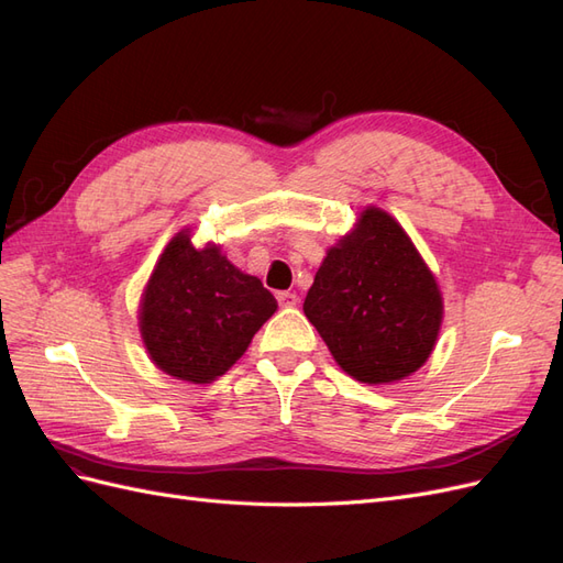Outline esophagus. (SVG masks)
<instances>
[{"label":"esophagus","mask_w":563,"mask_h":563,"mask_svg":"<svg viewBox=\"0 0 563 563\" xmlns=\"http://www.w3.org/2000/svg\"><path fill=\"white\" fill-rule=\"evenodd\" d=\"M277 300H279L282 308H294V305H298V296H296V294H291V291H282V294H277Z\"/></svg>","instance_id":"obj_1"}]
</instances>
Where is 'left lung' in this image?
<instances>
[{
  "label": "left lung",
  "instance_id": "left-lung-1",
  "mask_svg": "<svg viewBox=\"0 0 563 563\" xmlns=\"http://www.w3.org/2000/svg\"><path fill=\"white\" fill-rule=\"evenodd\" d=\"M302 310L347 376L391 385L430 360L444 298L406 230L366 207L327 251Z\"/></svg>",
  "mask_w": 563,
  "mask_h": 563
}]
</instances>
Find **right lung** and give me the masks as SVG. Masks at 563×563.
I'll list each match as a JSON object with an SVG mask.
<instances>
[{"instance_id": "add662e5", "label": "right lung", "mask_w": 563, "mask_h": 563, "mask_svg": "<svg viewBox=\"0 0 563 563\" xmlns=\"http://www.w3.org/2000/svg\"><path fill=\"white\" fill-rule=\"evenodd\" d=\"M277 312L258 277L234 267L218 244L172 236L143 288L139 329L152 364L185 383L207 385L228 373L253 335Z\"/></svg>"}]
</instances>
